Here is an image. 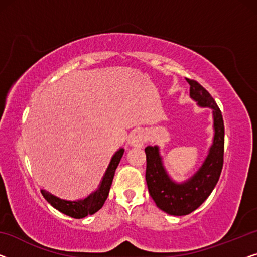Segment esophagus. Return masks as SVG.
<instances>
[{"label": "esophagus", "instance_id": "1", "mask_svg": "<svg viewBox=\"0 0 257 257\" xmlns=\"http://www.w3.org/2000/svg\"><path fill=\"white\" fill-rule=\"evenodd\" d=\"M129 144L134 147H142L145 143V135L143 130H134L129 135Z\"/></svg>", "mask_w": 257, "mask_h": 257}]
</instances>
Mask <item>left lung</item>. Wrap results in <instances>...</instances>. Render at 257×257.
Masks as SVG:
<instances>
[{
    "label": "left lung",
    "instance_id": "left-lung-1",
    "mask_svg": "<svg viewBox=\"0 0 257 257\" xmlns=\"http://www.w3.org/2000/svg\"><path fill=\"white\" fill-rule=\"evenodd\" d=\"M190 85V98L200 107L212 109L213 140L208 156L200 168L185 182H175L168 175L159 147L145 148L147 172L145 180L149 193L156 205L172 216H186L196 210L212 193L219 180L224 163V121L219 107L211 94L196 80L187 79Z\"/></svg>",
    "mask_w": 257,
    "mask_h": 257
}]
</instances>
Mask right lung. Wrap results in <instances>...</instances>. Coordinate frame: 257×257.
Instances as JSON below:
<instances>
[{"label":"right lung","mask_w":257,"mask_h":257,"mask_svg":"<svg viewBox=\"0 0 257 257\" xmlns=\"http://www.w3.org/2000/svg\"><path fill=\"white\" fill-rule=\"evenodd\" d=\"M124 149L121 148L114 153L112 159H110L109 165L107 167L104 177H102L100 185H99L98 189L90 194L89 196L83 198V200L78 201H67L62 200V198L54 196L48 191L41 189V194L45 197V200L51 204L53 208L59 210L60 212L67 214L69 217L76 218V219H80L89 214H93L99 211L104 205L105 201L108 196L110 186H112L114 174H115V170L120 163V160L123 156Z\"/></svg>","instance_id":"right-lung-1"}]
</instances>
